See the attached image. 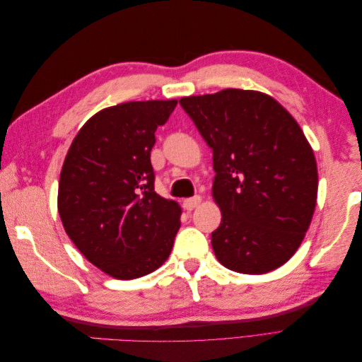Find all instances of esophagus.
Here are the masks:
<instances>
[{"label":"esophagus","instance_id":"34e87169","mask_svg":"<svg viewBox=\"0 0 362 362\" xmlns=\"http://www.w3.org/2000/svg\"><path fill=\"white\" fill-rule=\"evenodd\" d=\"M201 202H202L201 196H194V198H190V199H185L184 201V208H185V210L192 211V210H194V208H198L201 205Z\"/></svg>","mask_w":362,"mask_h":362}]
</instances>
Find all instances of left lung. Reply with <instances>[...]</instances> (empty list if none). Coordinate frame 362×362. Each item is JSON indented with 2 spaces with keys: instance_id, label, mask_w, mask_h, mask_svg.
I'll list each match as a JSON object with an SVG mask.
<instances>
[{
  "instance_id": "left-lung-1",
  "label": "left lung",
  "mask_w": 362,
  "mask_h": 362,
  "mask_svg": "<svg viewBox=\"0 0 362 362\" xmlns=\"http://www.w3.org/2000/svg\"><path fill=\"white\" fill-rule=\"evenodd\" d=\"M180 104L213 149L211 194L222 213L211 234L216 258L246 275L286 264L311 225L319 189L302 128L258 90L223 89Z\"/></svg>"
}]
</instances>
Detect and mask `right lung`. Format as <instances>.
I'll use <instances>...</instances> for the list:
<instances>
[{
  "label": "right lung",
  "mask_w": 362,
  "mask_h": 362,
  "mask_svg": "<svg viewBox=\"0 0 362 362\" xmlns=\"http://www.w3.org/2000/svg\"><path fill=\"white\" fill-rule=\"evenodd\" d=\"M177 100L103 108L64 157L57 208L83 257L115 279L149 275L170 255L181 206L154 190L151 149Z\"/></svg>",
  "instance_id": "1"
}]
</instances>
